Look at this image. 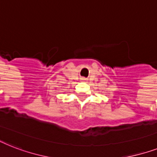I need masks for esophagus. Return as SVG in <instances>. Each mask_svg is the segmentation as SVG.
Instances as JSON below:
<instances>
[{
    "label": "esophagus",
    "instance_id": "1",
    "mask_svg": "<svg viewBox=\"0 0 157 157\" xmlns=\"http://www.w3.org/2000/svg\"><path fill=\"white\" fill-rule=\"evenodd\" d=\"M81 80H82V81H86V78H81Z\"/></svg>",
    "mask_w": 157,
    "mask_h": 157
}]
</instances>
